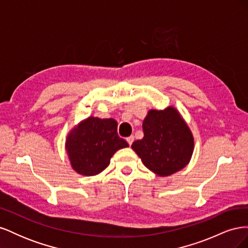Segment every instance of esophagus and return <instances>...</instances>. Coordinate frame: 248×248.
<instances>
[{"label": "esophagus", "instance_id": "1", "mask_svg": "<svg viewBox=\"0 0 248 248\" xmlns=\"http://www.w3.org/2000/svg\"><path fill=\"white\" fill-rule=\"evenodd\" d=\"M126 140H127V142H128V144L131 146V144L133 142V140H134V137L133 136H130V137H128L126 139Z\"/></svg>", "mask_w": 248, "mask_h": 248}]
</instances>
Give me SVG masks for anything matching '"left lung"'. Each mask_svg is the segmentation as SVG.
Instances as JSON below:
<instances>
[{
  "label": "left lung",
  "instance_id": "obj_1",
  "mask_svg": "<svg viewBox=\"0 0 248 248\" xmlns=\"http://www.w3.org/2000/svg\"><path fill=\"white\" fill-rule=\"evenodd\" d=\"M144 138L131 148L150 170L167 177L188 164L193 152V137L178 110L151 109L142 122Z\"/></svg>",
  "mask_w": 248,
  "mask_h": 248
}]
</instances>
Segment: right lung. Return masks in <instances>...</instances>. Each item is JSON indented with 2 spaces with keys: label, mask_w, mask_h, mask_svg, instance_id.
<instances>
[{
  "label": "right lung",
  "mask_w": 248,
  "mask_h": 248,
  "mask_svg": "<svg viewBox=\"0 0 248 248\" xmlns=\"http://www.w3.org/2000/svg\"><path fill=\"white\" fill-rule=\"evenodd\" d=\"M117 127L114 119L89 117L72 129L66 140L72 169L84 176H95L107 169L116 151L129 146L118 136Z\"/></svg>",
  "instance_id": "add662e5"
}]
</instances>
